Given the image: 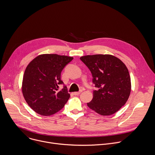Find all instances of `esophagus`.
<instances>
[{"label":"esophagus","mask_w":155,"mask_h":155,"mask_svg":"<svg viewBox=\"0 0 155 155\" xmlns=\"http://www.w3.org/2000/svg\"><path fill=\"white\" fill-rule=\"evenodd\" d=\"M81 92H82V90H80V91H78V92H74V95H78V94H80Z\"/></svg>","instance_id":"1"}]
</instances>
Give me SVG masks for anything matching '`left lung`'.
<instances>
[{
    "label": "left lung",
    "mask_w": 155,
    "mask_h": 155,
    "mask_svg": "<svg viewBox=\"0 0 155 155\" xmlns=\"http://www.w3.org/2000/svg\"><path fill=\"white\" fill-rule=\"evenodd\" d=\"M80 59L91 71L93 83L97 87L87 107L101 115L116 113L130 93V78L126 66L110 54L87 55Z\"/></svg>",
    "instance_id": "1"
}]
</instances>
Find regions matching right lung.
Listing matches in <instances>:
<instances>
[{
    "label": "right lung",
    "mask_w": 155,
    "mask_h": 155,
    "mask_svg": "<svg viewBox=\"0 0 155 155\" xmlns=\"http://www.w3.org/2000/svg\"><path fill=\"white\" fill-rule=\"evenodd\" d=\"M72 57L56 54L37 56L25 70L22 92L29 107L36 113L49 116L62 109L70 97L68 88L64 85L61 74Z\"/></svg>",
    "instance_id": "right-lung-1"
}]
</instances>
